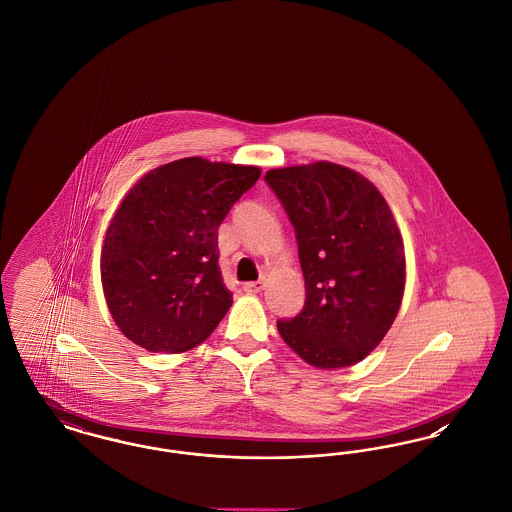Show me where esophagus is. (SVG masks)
Instances as JSON below:
<instances>
[{
    "instance_id": "34e87169",
    "label": "esophagus",
    "mask_w": 512,
    "mask_h": 512,
    "mask_svg": "<svg viewBox=\"0 0 512 512\" xmlns=\"http://www.w3.org/2000/svg\"><path fill=\"white\" fill-rule=\"evenodd\" d=\"M263 288H265V282H263V280H257V282H245L244 284V292L247 293L263 292Z\"/></svg>"
}]
</instances>
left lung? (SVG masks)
<instances>
[{
    "instance_id": "left-lung-1",
    "label": "left lung",
    "mask_w": 512,
    "mask_h": 512,
    "mask_svg": "<svg viewBox=\"0 0 512 512\" xmlns=\"http://www.w3.org/2000/svg\"><path fill=\"white\" fill-rule=\"evenodd\" d=\"M265 182L295 230L305 278L299 315L278 320L293 351L317 368L363 361L384 340L405 290V249L376 186L336 163L272 169Z\"/></svg>"
}]
</instances>
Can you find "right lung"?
Wrapping results in <instances>:
<instances>
[{"label":"right lung","mask_w":512,"mask_h":512,"mask_svg":"<svg viewBox=\"0 0 512 512\" xmlns=\"http://www.w3.org/2000/svg\"><path fill=\"white\" fill-rule=\"evenodd\" d=\"M259 167L186 157L147 172L122 199L101 251L107 307L122 334L153 353L207 340L232 305L217 230Z\"/></svg>","instance_id":"right-lung-1"}]
</instances>
